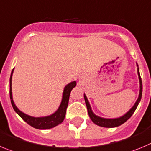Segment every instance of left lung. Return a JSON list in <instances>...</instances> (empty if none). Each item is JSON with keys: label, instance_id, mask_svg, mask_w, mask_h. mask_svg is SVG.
<instances>
[{"label": "left lung", "instance_id": "8db88e82", "mask_svg": "<svg viewBox=\"0 0 151 151\" xmlns=\"http://www.w3.org/2000/svg\"><path fill=\"white\" fill-rule=\"evenodd\" d=\"M137 66H138V65H137ZM138 75H139V82H140V92H139V98H138L137 101L135 102L133 107H132V109H131L130 110H129V111L125 114V115H124L121 117H119V118H116V119H106V118H102V117H98V116L95 115V114L92 112V111H91V106H90L89 102H88L86 96L84 95L87 109H88V114H89L90 117H91V121H92L95 124H96V125L100 126V127L111 128V127H118V126H121V124L125 123L128 119L130 118V117L133 114L134 111H135L137 106H138V105H139V102H140L141 100V98H142V78H141V76H140V73H139V68H138Z\"/></svg>", "mask_w": 151, "mask_h": 151}]
</instances>
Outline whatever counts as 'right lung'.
Instances as JSON below:
<instances>
[{
	"label": "right lung",
	"instance_id": "1",
	"mask_svg": "<svg viewBox=\"0 0 151 151\" xmlns=\"http://www.w3.org/2000/svg\"><path fill=\"white\" fill-rule=\"evenodd\" d=\"M12 73H13V70H12L10 76V79H9V96H10L11 99V103L12 106L16 111V112L22 117L27 124L31 127H34L36 129H51L53 127H56L58 124H61L63 121L64 120L65 115H66V109L68 106L69 103V98H70V92H71L72 89L76 87V81H73V82L70 83L69 85H66L64 88L63 91V99H62L61 104H60V107L58 109L56 112L54 113L53 114L48 117H33L27 115V114H24L21 111H19L14 104V102L12 100Z\"/></svg>",
	"mask_w": 151,
	"mask_h": 151
}]
</instances>
